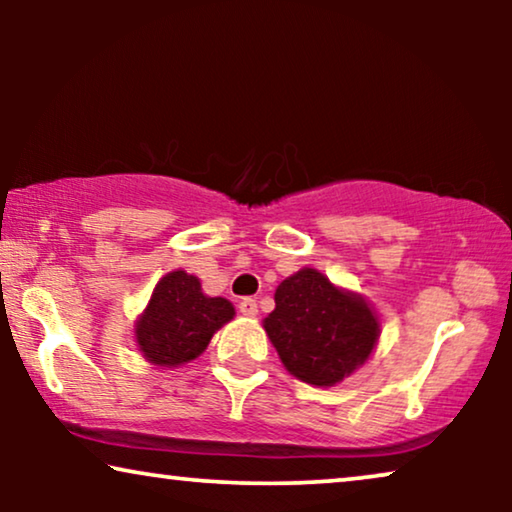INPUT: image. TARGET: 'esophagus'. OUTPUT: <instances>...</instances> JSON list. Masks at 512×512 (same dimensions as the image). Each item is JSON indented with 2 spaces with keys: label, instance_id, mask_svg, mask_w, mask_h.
<instances>
[{
  "label": "esophagus",
  "instance_id": "34e87169",
  "mask_svg": "<svg viewBox=\"0 0 512 512\" xmlns=\"http://www.w3.org/2000/svg\"><path fill=\"white\" fill-rule=\"evenodd\" d=\"M240 312L244 314V317H256L258 314V303L254 298H242L240 300Z\"/></svg>",
  "mask_w": 512,
  "mask_h": 512
}]
</instances>
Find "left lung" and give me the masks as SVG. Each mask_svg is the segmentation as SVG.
Segmentation results:
<instances>
[{"instance_id":"1","label":"left lung","mask_w":512,"mask_h":512,"mask_svg":"<svg viewBox=\"0 0 512 512\" xmlns=\"http://www.w3.org/2000/svg\"><path fill=\"white\" fill-rule=\"evenodd\" d=\"M279 359L298 380L333 387L373 352L380 324L368 303L305 268L275 291L263 321Z\"/></svg>"}]
</instances>
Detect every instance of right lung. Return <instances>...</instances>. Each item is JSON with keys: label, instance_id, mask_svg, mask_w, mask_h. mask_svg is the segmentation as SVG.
I'll use <instances>...</instances> for the list:
<instances>
[{"label": "right lung", "instance_id": "add662e5", "mask_svg": "<svg viewBox=\"0 0 512 512\" xmlns=\"http://www.w3.org/2000/svg\"><path fill=\"white\" fill-rule=\"evenodd\" d=\"M226 298H207L184 270L165 275L137 321V342L156 366H181L205 352L212 335L233 319Z\"/></svg>", "mask_w": 512, "mask_h": 512}]
</instances>
